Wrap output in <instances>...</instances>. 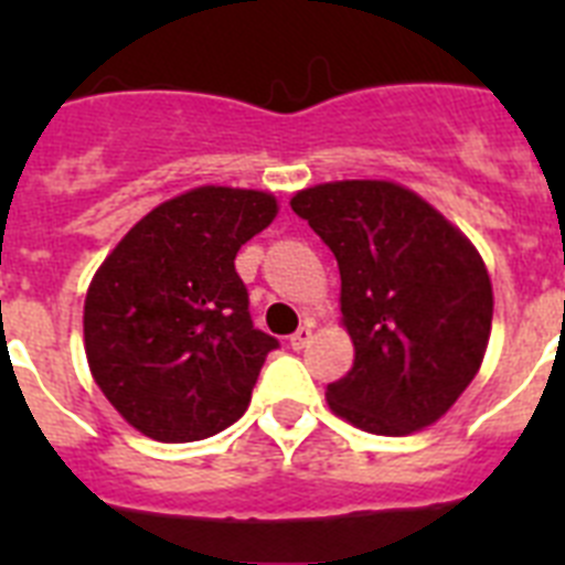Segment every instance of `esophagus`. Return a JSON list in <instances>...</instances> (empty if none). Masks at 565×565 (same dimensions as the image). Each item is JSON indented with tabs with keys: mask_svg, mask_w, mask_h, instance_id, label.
Masks as SVG:
<instances>
[{
	"mask_svg": "<svg viewBox=\"0 0 565 565\" xmlns=\"http://www.w3.org/2000/svg\"><path fill=\"white\" fill-rule=\"evenodd\" d=\"M308 342H311V326H299L297 331L291 333V339H288V344H291L294 351H299V348H306Z\"/></svg>",
	"mask_w": 565,
	"mask_h": 565,
	"instance_id": "1",
	"label": "esophagus"
}]
</instances>
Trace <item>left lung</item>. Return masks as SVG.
Here are the masks:
<instances>
[{"label":"left lung","mask_w":565,"mask_h":565,"mask_svg":"<svg viewBox=\"0 0 565 565\" xmlns=\"http://www.w3.org/2000/svg\"><path fill=\"white\" fill-rule=\"evenodd\" d=\"M291 209L337 257L356 348L348 376L328 384L331 411L376 436L438 422L476 379L492 328V282L472 243L387 181L302 189Z\"/></svg>","instance_id":"8db88e82"}]
</instances>
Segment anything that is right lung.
I'll return each mask as SVG.
<instances>
[{"label":"right lung","instance_id":"1","mask_svg":"<svg viewBox=\"0 0 565 565\" xmlns=\"http://www.w3.org/2000/svg\"><path fill=\"white\" fill-rule=\"evenodd\" d=\"M274 214L266 192L192 189L135 223L89 282V371L143 436L201 441L246 413L279 342L254 328L234 257Z\"/></svg>","mask_w":565,"mask_h":565}]
</instances>
